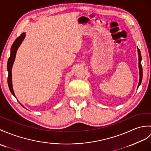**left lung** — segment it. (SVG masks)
I'll list each match as a JSON object with an SVG mask.
<instances>
[{"label":"left lung","mask_w":151,"mask_h":151,"mask_svg":"<svg viewBox=\"0 0 151 151\" xmlns=\"http://www.w3.org/2000/svg\"><path fill=\"white\" fill-rule=\"evenodd\" d=\"M138 57H139V83L138 86L141 84L142 80V76H143V70H142V66L141 64V60H142V56H141V52L139 49L138 48Z\"/></svg>","instance_id":"left-lung-1"}]
</instances>
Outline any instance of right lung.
I'll return each mask as SVG.
<instances>
[{
    "label": "right lung",
    "instance_id": "obj_1",
    "mask_svg": "<svg viewBox=\"0 0 151 151\" xmlns=\"http://www.w3.org/2000/svg\"><path fill=\"white\" fill-rule=\"evenodd\" d=\"M24 37H25V33H23L21 34L20 36L17 38V39L15 40V42H13L12 46L11 47V53H10V57L8 59V65H7V69H8V86H9L10 91H11V93H12V94L14 96H15V93H14L13 89V86H12V66L13 64L14 60H15V55H16L17 49H18L19 45L21 44V43H22V42L24 40ZM22 106H23L22 105Z\"/></svg>",
    "mask_w": 151,
    "mask_h": 151
}]
</instances>
